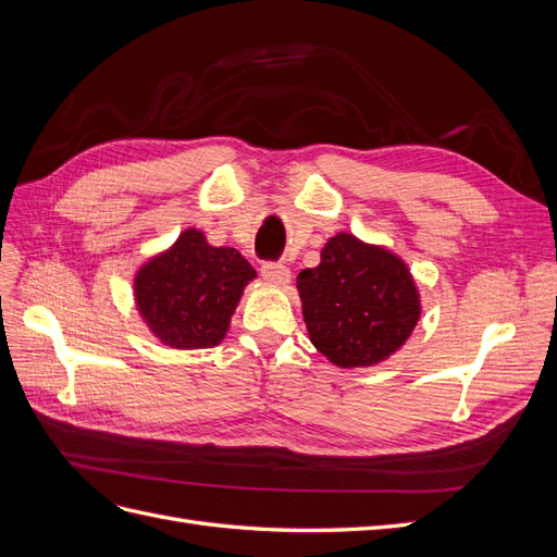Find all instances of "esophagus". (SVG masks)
<instances>
[{
  "label": "esophagus",
  "instance_id": "1",
  "mask_svg": "<svg viewBox=\"0 0 557 557\" xmlns=\"http://www.w3.org/2000/svg\"><path fill=\"white\" fill-rule=\"evenodd\" d=\"M260 274L264 281L274 283V285H288L290 283V269L281 264V262H264Z\"/></svg>",
  "mask_w": 557,
  "mask_h": 557
}]
</instances>
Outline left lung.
I'll use <instances>...</instances> for the list:
<instances>
[{"label":"left lung","instance_id":"left-lung-1","mask_svg":"<svg viewBox=\"0 0 557 557\" xmlns=\"http://www.w3.org/2000/svg\"><path fill=\"white\" fill-rule=\"evenodd\" d=\"M311 344L336 367H372L409 339L420 297L409 267L383 246L339 232L297 276Z\"/></svg>","mask_w":557,"mask_h":557}]
</instances>
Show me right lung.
Instances as JSON below:
<instances>
[{"mask_svg": "<svg viewBox=\"0 0 557 557\" xmlns=\"http://www.w3.org/2000/svg\"><path fill=\"white\" fill-rule=\"evenodd\" d=\"M256 278L237 248L211 246L195 227L134 276V301L153 336L172 348H213L225 339L246 285Z\"/></svg>", "mask_w": 557, "mask_h": 557, "instance_id": "add662e5", "label": "right lung"}]
</instances>
